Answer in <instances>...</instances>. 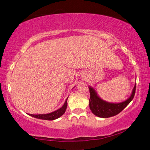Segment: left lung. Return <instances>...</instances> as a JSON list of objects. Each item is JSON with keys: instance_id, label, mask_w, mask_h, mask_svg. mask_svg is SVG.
<instances>
[{"instance_id": "1", "label": "left lung", "mask_w": 150, "mask_h": 150, "mask_svg": "<svg viewBox=\"0 0 150 150\" xmlns=\"http://www.w3.org/2000/svg\"><path fill=\"white\" fill-rule=\"evenodd\" d=\"M135 87H136V83L135 84L130 97L127 100L121 103H109L101 99L98 96L96 90L92 87L89 86L90 109L95 115L102 118H108L117 115L123 109L126 108L128 104L134 99Z\"/></svg>"}]
</instances>
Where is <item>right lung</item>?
I'll list each match as a JSON object with an SVG mask.
<instances>
[{"label":"right lung","mask_w":150,"mask_h":150,"mask_svg":"<svg viewBox=\"0 0 150 150\" xmlns=\"http://www.w3.org/2000/svg\"><path fill=\"white\" fill-rule=\"evenodd\" d=\"M67 98L65 100L64 105L61 107L60 109H57V110L53 111L50 113L47 114H38V115H33V114H28V115L32 116L33 117L40 119V120H56L61 116H62L64 113H65L67 107Z\"/></svg>","instance_id":"1"}]
</instances>
